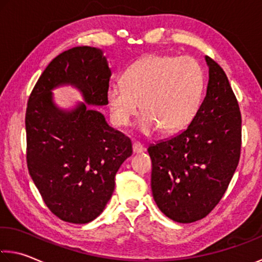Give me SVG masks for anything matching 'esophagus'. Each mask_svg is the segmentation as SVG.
<instances>
[{
	"label": "esophagus",
	"mask_w": 262,
	"mask_h": 262,
	"mask_svg": "<svg viewBox=\"0 0 262 262\" xmlns=\"http://www.w3.org/2000/svg\"><path fill=\"white\" fill-rule=\"evenodd\" d=\"M144 151V147L142 144L139 143V142H134L133 143V152L134 154H141Z\"/></svg>",
	"instance_id": "obj_1"
}]
</instances>
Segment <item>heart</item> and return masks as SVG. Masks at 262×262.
I'll return each mask as SVG.
<instances>
[{
    "mask_svg": "<svg viewBox=\"0 0 262 262\" xmlns=\"http://www.w3.org/2000/svg\"><path fill=\"white\" fill-rule=\"evenodd\" d=\"M204 71L193 58L149 55L133 63L122 82L110 85L106 98L112 120L128 126L138 114L143 135L183 128L196 115L204 94Z\"/></svg>",
    "mask_w": 262,
    "mask_h": 262,
    "instance_id": "b5f03b06",
    "label": "heart"
}]
</instances>
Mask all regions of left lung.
Instances as JSON below:
<instances>
[{
	"label": "left lung",
	"mask_w": 262,
	"mask_h": 262,
	"mask_svg": "<svg viewBox=\"0 0 262 262\" xmlns=\"http://www.w3.org/2000/svg\"><path fill=\"white\" fill-rule=\"evenodd\" d=\"M206 94L185 129L150 144L151 190L173 222L206 217L225 193L239 163L242 115L224 70L205 56Z\"/></svg>",
	"instance_id": "obj_1"
}]
</instances>
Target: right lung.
I'll return each mask as SVG.
<instances>
[{
  "label": "right lung",
  "instance_id": "right-lung-1",
  "mask_svg": "<svg viewBox=\"0 0 262 262\" xmlns=\"http://www.w3.org/2000/svg\"><path fill=\"white\" fill-rule=\"evenodd\" d=\"M112 71L101 49L76 47L41 73L26 114L29 173L50 211L61 221L87 224L113 194L115 175L132 142L90 106H106ZM72 85L83 101L61 109L52 91Z\"/></svg>",
  "mask_w": 262,
  "mask_h": 262
}]
</instances>
